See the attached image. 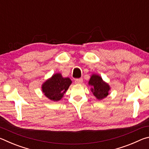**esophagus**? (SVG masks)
Instances as JSON below:
<instances>
[{"instance_id": "esophagus-1", "label": "esophagus", "mask_w": 149, "mask_h": 149, "mask_svg": "<svg viewBox=\"0 0 149 149\" xmlns=\"http://www.w3.org/2000/svg\"><path fill=\"white\" fill-rule=\"evenodd\" d=\"M82 82H83L82 78H79V79H77L75 80V84H81Z\"/></svg>"}]
</instances>
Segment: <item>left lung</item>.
I'll return each mask as SVG.
<instances>
[{"mask_svg": "<svg viewBox=\"0 0 149 149\" xmlns=\"http://www.w3.org/2000/svg\"><path fill=\"white\" fill-rule=\"evenodd\" d=\"M89 85L91 86V91L98 100H102L108 95L110 90L109 85L103 81L99 75L93 74L89 81Z\"/></svg>", "mask_w": 149, "mask_h": 149, "instance_id": "obj_1", "label": "left lung"}]
</instances>
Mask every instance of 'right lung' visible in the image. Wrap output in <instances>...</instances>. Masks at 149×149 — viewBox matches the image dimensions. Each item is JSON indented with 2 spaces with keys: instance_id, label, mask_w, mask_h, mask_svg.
<instances>
[{
  "instance_id": "1",
  "label": "right lung",
  "mask_w": 149,
  "mask_h": 149,
  "mask_svg": "<svg viewBox=\"0 0 149 149\" xmlns=\"http://www.w3.org/2000/svg\"><path fill=\"white\" fill-rule=\"evenodd\" d=\"M71 84L72 81L69 77H63L61 74L57 73L42 84V91L49 99L58 101Z\"/></svg>"
}]
</instances>
